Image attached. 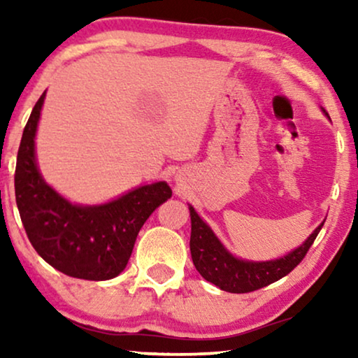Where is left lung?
Instances as JSON below:
<instances>
[{
	"instance_id": "obj_1",
	"label": "left lung",
	"mask_w": 358,
	"mask_h": 358,
	"mask_svg": "<svg viewBox=\"0 0 358 358\" xmlns=\"http://www.w3.org/2000/svg\"><path fill=\"white\" fill-rule=\"evenodd\" d=\"M189 210L190 222H192L190 254H192L194 266L205 280L212 282L213 285L229 293H249L259 290V288L271 285L290 273L305 259L306 252L310 251L311 244L315 243L317 233L324 224L321 223L300 248L282 259L251 262L233 257L218 241L212 229L203 223L194 207H189Z\"/></svg>"
}]
</instances>
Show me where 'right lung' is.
<instances>
[{
  "label": "right lung",
  "mask_w": 358,
  "mask_h": 358,
  "mask_svg": "<svg viewBox=\"0 0 358 358\" xmlns=\"http://www.w3.org/2000/svg\"><path fill=\"white\" fill-rule=\"evenodd\" d=\"M45 92L22 131L14 190L24 229L43 261L65 275L109 280L127 267L135 239L150 215L171 199L166 182L143 185L97 207L71 205L38 174L34 136Z\"/></svg>",
  "instance_id": "right-lung-1"
}]
</instances>
